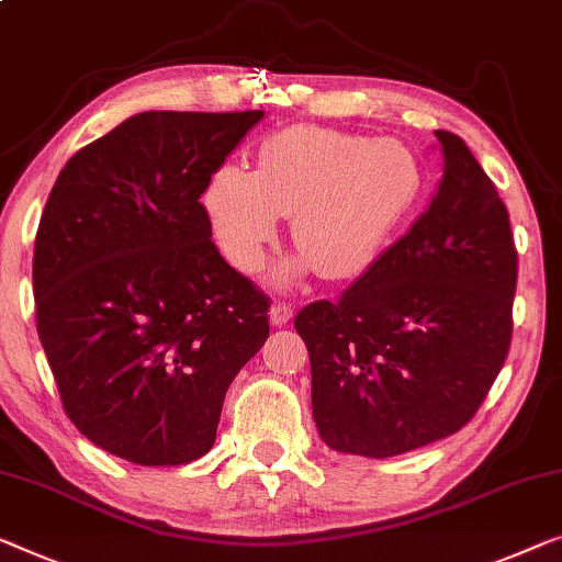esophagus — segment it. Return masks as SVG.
Segmentation results:
<instances>
[{"mask_svg": "<svg viewBox=\"0 0 562 562\" xmlns=\"http://www.w3.org/2000/svg\"><path fill=\"white\" fill-rule=\"evenodd\" d=\"M292 315H295V307L292 303H274L270 310V317H272V325H284L292 321Z\"/></svg>", "mask_w": 562, "mask_h": 562, "instance_id": "1", "label": "esophagus"}]
</instances>
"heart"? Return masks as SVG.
<instances>
[{
    "label": "heart",
    "mask_w": 562,
    "mask_h": 562,
    "mask_svg": "<svg viewBox=\"0 0 562 562\" xmlns=\"http://www.w3.org/2000/svg\"><path fill=\"white\" fill-rule=\"evenodd\" d=\"M424 187L416 154L396 138L290 125L259 150V169L224 164L209 176L204 209L224 257L241 272L262 265L290 220L292 247L325 280L371 267Z\"/></svg>",
    "instance_id": "heart-1"
}]
</instances>
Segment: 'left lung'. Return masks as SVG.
<instances>
[{
  "instance_id": "8db88e82",
  "label": "left lung",
  "mask_w": 562,
  "mask_h": 562,
  "mask_svg": "<svg viewBox=\"0 0 562 562\" xmlns=\"http://www.w3.org/2000/svg\"><path fill=\"white\" fill-rule=\"evenodd\" d=\"M437 196L338 300L300 310L313 416L330 449L396 457L472 422L513 342L517 249L495 183L457 133Z\"/></svg>"
}]
</instances>
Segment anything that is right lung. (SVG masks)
Wrapping results in <instances>:
<instances>
[{"label": "right lung", "instance_id": "obj_1", "mask_svg": "<svg viewBox=\"0 0 562 562\" xmlns=\"http://www.w3.org/2000/svg\"><path fill=\"white\" fill-rule=\"evenodd\" d=\"M259 119L133 115L65 164L42 212L32 288L63 408L133 464L204 457L270 335V297L220 255L199 201Z\"/></svg>", "mask_w": 562, "mask_h": 562}]
</instances>
